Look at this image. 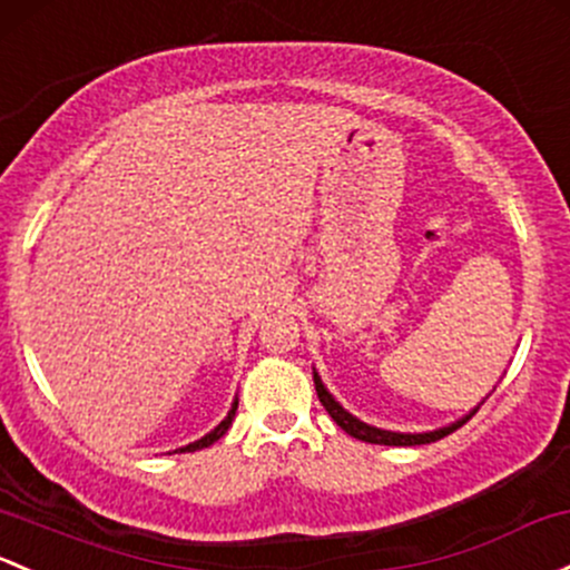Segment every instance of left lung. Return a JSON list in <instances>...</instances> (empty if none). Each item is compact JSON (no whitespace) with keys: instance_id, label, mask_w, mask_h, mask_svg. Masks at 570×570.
Here are the masks:
<instances>
[{"instance_id":"left-lung-1","label":"left lung","mask_w":570,"mask_h":570,"mask_svg":"<svg viewBox=\"0 0 570 570\" xmlns=\"http://www.w3.org/2000/svg\"><path fill=\"white\" fill-rule=\"evenodd\" d=\"M314 385H316V395H320L322 406H325V410H327V415H331L333 421L346 431V434L355 436V440L371 442V445H429V442L442 440V436H448V434H451V431H456L459 426H464V423L470 421V417L478 412V406H475V410H472L470 415H464V417H461V421L451 423V426H442V429H434V431H423V434H401V431H385V429L368 426V423L357 421L355 415H350V412H346L344 406H341L338 401H335L333 395L327 393V387L322 385V380H320V374H316V371H314Z\"/></svg>"}]
</instances>
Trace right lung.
<instances>
[{"label":"right lung","instance_id":"1","mask_svg":"<svg viewBox=\"0 0 570 570\" xmlns=\"http://www.w3.org/2000/svg\"><path fill=\"white\" fill-rule=\"evenodd\" d=\"M235 412H237V399H235V404H232V410H229V415L224 417V421L218 423V426H215L213 431H209V434H205L202 436V440H196V442H190V445H185V448H179V451H175V453H194V451H202V448H209L213 445V442H218L220 436L226 434V431H229V426H232V421H235Z\"/></svg>","mask_w":570,"mask_h":570}]
</instances>
